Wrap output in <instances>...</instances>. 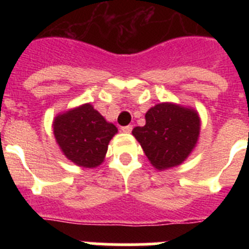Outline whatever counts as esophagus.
Returning a JSON list of instances; mask_svg holds the SVG:
<instances>
[{"label":"esophagus","instance_id":"obj_1","mask_svg":"<svg viewBox=\"0 0 249 249\" xmlns=\"http://www.w3.org/2000/svg\"><path fill=\"white\" fill-rule=\"evenodd\" d=\"M132 128H133V127H132L131 124H128V126L122 127V131L124 132V133H131V132H132Z\"/></svg>","mask_w":249,"mask_h":249}]
</instances>
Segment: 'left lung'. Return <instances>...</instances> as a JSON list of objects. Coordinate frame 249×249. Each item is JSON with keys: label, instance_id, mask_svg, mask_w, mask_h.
I'll use <instances>...</instances> for the list:
<instances>
[{"label": "left lung", "instance_id": "1", "mask_svg": "<svg viewBox=\"0 0 249 249\" xmlns=\"http://www.w3.org/2000/svg\"><path fill=\"white\" fill-rule=\"evenodd\" d=\"M146 124L135 127L132 135L157 169L184 162L197 144L201 120L193 108L171 102L158 103L147 111Z\"/></svg>", "mask_w": 249, "mask_h": 249}]
</instances>
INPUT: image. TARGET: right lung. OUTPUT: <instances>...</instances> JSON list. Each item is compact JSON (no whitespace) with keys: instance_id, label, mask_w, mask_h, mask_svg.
Returning <instances> with one entry per match:
<instances>
[{"instance_id":"1","label":"right lung","mask_w":249,"mask_h":249,"mask_svg":"<svg viewBox=\"0 0 249 249\" xmlns=\"http://www.w3.org/2000/svg\"><path fill=\"white\" fill-rule=\"evenodd\" d=\"M116 133L117 127L107 122L89 103L59 113L53 120V135L63 155L85 168L102 163Z\"/></svg>"}]
</instances>
